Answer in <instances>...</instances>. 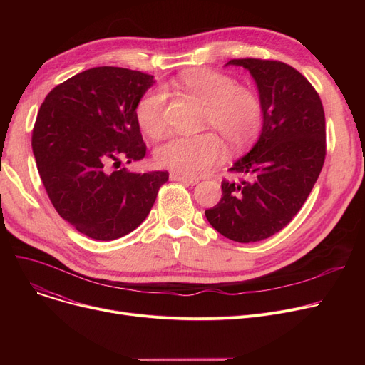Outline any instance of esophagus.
<instances>
[{
    "label": "esophagus",
    "mask_w": 365,
    "mask_h": 365,
    "mask_svg": "<svg viewBox=\"0 0 365 365\" xmlns=\"http://www.w3.org/2000/svg\"><path fill=\"white\" fill-rule=\"evenodd\" d=\"M170 179L171 180H176V182H182L185 185H190V186H194V185L198 183V179L187 178V176H183V175H178V173H170Z\"/></svg>",
    "instance_id": "1"
}]
</instances>
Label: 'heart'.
Instances as JSON below:
<instances>
[{
  "mask_svg": "<svg viewBox=\"0 0 365 365\" xmlns=\"http://www.w3.org/2000/svg\"><path fill=\"white\" fill-rule=\"evenodd\" d=\"M183 90L205 105L204 127H213L232 146L250 143L260 131L263 108L259 96L247 87L237 86L231 76L210 71L192 69L180 75ZM165 94L161 90L145 93L138 106L140 128L157 136L164 128ZM225 155V145L216 133L198 136H171L155 152L158 165L183 176H201Z\"/></svg>",
  "mask_w": 365,
  "mask_h": 365,
  "instance_id": "heart-1",
  "label": "heart"
}]
</instances>
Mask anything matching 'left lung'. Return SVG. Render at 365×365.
<instances>
[{
	"label": "left lung",
	"instance_id": "1",
	"mask_svg": "<svg viewBox=\"0 0 365 365\" xmlns=\"http://www.w3.org/2000/svg\"><path fill=\"white\" fill-rule=\"evenodd\" d=\"M257 86L263 108L255 146L229 168L247 180L222 182V198L205 210L219 234L256 242L279 232L297 215L325 160V117L318 93L290 65L277 61L232 59Z\"/></svg>",
	"mask_w": 365,
	"mask_h": 365
}]
</instances>
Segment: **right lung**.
<instances>
[{"label":"right lung","mask_w":365,"mask_h":365,"mask_svg":"<svg viewBox=\"0 0 365 365\" xmlns=\"http://www.w3.org/2000/svg\"><path fill=\"white\" fill-rule=\"evenodd\" d=\"M153 83L139 71L91 68L54 87L36 115L32 150L47 195L88 238L134 231L168 180L167 171L118 170L145 157L136 106Z\"/></svg>","instance_id":"add662e5"}]
</instances>
